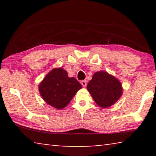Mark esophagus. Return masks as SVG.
<instances>
[{
	"mask_svg": "<svg viewBox=\"0 0 156 156\" xmlns=\"http://www.w3.org/2000/svg\"><path fill=\"white\" fill-rule=\"evenodd\" d=\"M81 84H82V85H83V87H85V86L87 85V80H84L82 81V82H81Z\"/></svg>",
	"mask_w": 156,
	"mask_h": 156,
	"instance_id": "obj_1",
	"label": "esophagus"
}]
</instances>
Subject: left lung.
<instances>
[{
	"mask_svg": "<svg viewBox=\"0 0 156 156\" xmlns=\"http://www.w3.org/2000/svg\"><path fill=\"white\" fill-rule=\"evenodd\" d=\"M87 89L97 105L105 109L114 105L123 93L120 80L104 71L94 73Z\"/></svg>",
	"mask_w": 156,
	"mask_h": 156,
	"instance_id": "1",
	"label": "left lung"
}]
</instances>
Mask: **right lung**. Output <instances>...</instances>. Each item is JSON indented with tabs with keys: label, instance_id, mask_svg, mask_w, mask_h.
<instances>
[{
	"label": "right lung",
	"instance_id": "right-lung-1",
	"mask_svg": "<svg viewBox=\"0 0 156 156\" xmlns=\"http://www.w3.org/2000/svg\"><path fill=\"white\" fill-rule=\"evenodd\" d=\"M82 88L75 78H69L62 67L54 68L41 82L38 90L47 105L62 109L69 103L77 91Z\"/></svg>",
	"mask_w": 156,
	"mask_h": 156
}]
</instances>
